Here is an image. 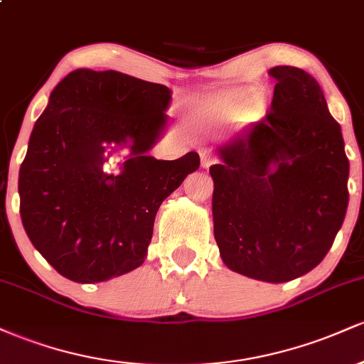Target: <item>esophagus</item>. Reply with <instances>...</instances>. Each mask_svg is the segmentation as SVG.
<instances>
[{
  "mask_svg": "<svg viewBox=\"0 0 364 364\" xmlns=\"http://www.w3.org/2000/svg\"><path fill=\"white\" fill-rule=\"evenodd\" d=\"M200 159H202V168H210L212 164L217 162V157L212 152H208V150H202L200 152Z\"/></svg>",
  "mask_w": 364,
  "mask_h": 364,
  "instance_id": "34e87169",
  "label": "esophagus"
}]
</instances>
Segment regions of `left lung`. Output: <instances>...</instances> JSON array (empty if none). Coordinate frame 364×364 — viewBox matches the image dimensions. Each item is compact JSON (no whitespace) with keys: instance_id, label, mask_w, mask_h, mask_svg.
Instances as JSON below:
<instances>
[{"instance_id":"obj_1","label":"left lung","mask_w":364,"mask_h":364,"mask_svg":"<svg viewBox=\"0 0 364 364\" xmlns=\"http://www.w3.org/2000/svg\"><path fill=\"white\" fill-rule=\"evenodd\" d=\"M269 73L277 80L270 111L217 149L212 214L225 265L279 284L332 248L349 203V159L318 82L296 66Z\"/></svg>"}]
</instances>
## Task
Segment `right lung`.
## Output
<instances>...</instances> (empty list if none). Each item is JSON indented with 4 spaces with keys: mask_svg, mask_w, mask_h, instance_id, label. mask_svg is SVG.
Returning <instances> with one entry per match:
<instances>
[{
    "mask_svg": "<svg viewBox=\"0 0 364 364\" xmlns=\"http://www.w3.org/2000/svg\"><path fill=\"white\" fill-rule=\"evenodd\" d=\"M169 102L166 85L114 70H75L54 87L32 129L18 193L28 240L63 277L104 282L144 263L159 207L200 166L196 152L149 156ZM112 144L130 149L118 175L102 171Z\"/></svg>",
    "mask_w": 364,
    "mask_h": 364,
    "instance_id": "1",
    "label": "right lung"
}]
</instances>
